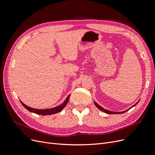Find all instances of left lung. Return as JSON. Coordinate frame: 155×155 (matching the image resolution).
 Instances as JSON below:
<instances>
[{
	"label": "left lung",
	"instance_id": "left-lung-1",
	"mask_svg": "<svg viewBox=\"0 0 155 155\" xmlns=\"http://www.w3.org/2000/svg\"><path fill=\"white\" fill-rule=\"evenodd\" d=\"M138 102L139 101H138L134 105H133V106H132V107H131L130 108H129L128 109H127V110H126V111H122V112H114V111H109V110H107V109H104L102 107H101V106H99V105L97 103V102H94V105H95L96 106V107H97V108H98L100 110H101L102 111H104V112H105L106 113H107V114H121V113H125V112H126V111H127L128 110H129V109H130L131 108H132L133 107H134V106H135L138 103Z\"/></svg>",
	"mask_w": 155,
	"mask_h": 155
}]
</instances>
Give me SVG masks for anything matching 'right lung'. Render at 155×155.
Here are the masks:
<instances>
[{
  "label": "right lung",
  "instance_id": "obj_1",
  "mask_svg": "<svg viewBox=\"0 0 155 155\" xmlns=\"http://www.w3.org/2000/svg\"><path fill=\"white\" fill-rule=\"evenodd\" d=\"M69 97H70V94H69L68 97L66 98V101H65L61 105H60V106H57L55 107H53V108L46 109H34V108H32V107H30L26 106V105H25L22 101H21V102L22 103V106L29 111H31V112L34 113H36L37 114H41V115H44H44H51V114L57 113L61 111L62 110V109L65 107V106H66L67 105V104L69 101Z\"/></svg>",
  "mask_w": 155,
  "mask_h": 155
}]
</instances>
